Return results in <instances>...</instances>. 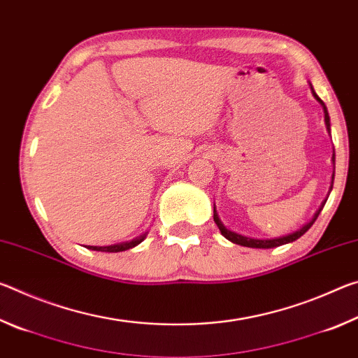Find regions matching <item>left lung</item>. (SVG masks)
<instances>
[{
    "mask_svg": "<svg viewBox=\"0 0 358 358\" xmlns=\"http://www.w3.org/2000/svg\"><path fill=\"white\" fill-rule=\"evenodd\" d=\"M311 92H313L314 98H316V101H317L319 104L322 106V108H324L325 126H327V131H329V134H330V117H329V112H327V107H325V104L322 102V99H320L319 96L316 94V92H314L313 87H311ZM331 161H333V173H331V183H330L329 194H330L331 187H333V180H335V153H333V156H331ZM329 194H327L325 201H324L322 203H320V207L317 208V211H316V213H314V216L311 217L310 221H308L306 224H303V226H301L300 229H296L295 232H290V234H287V235H282V237H275V238H251V237H245V235L235 234V232H232V230H229V229L221 222L220 216H217V213H216V207H215V205H213V220H215V222H216V226L220 227L222 237H226L229 241H232V243L240 245V246H246V248H262V250H268V248H276V246H281V245H286V243H292V241H295L296 238H300L303 234L308 232V229H310V227L313 226L314 221L317 220L319 213H320V211H322L324 205H325V202H327V199H329Z\"/></svg>",
    "mask_w": 358,
    "mask_h": 358,
    "instance_id": "left-lung-1",
    "label": "left lung"
}]
</instances>
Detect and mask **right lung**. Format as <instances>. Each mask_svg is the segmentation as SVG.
Masks as SVG:
<instances>
[{"label":"right lung","mask_w":358,"mask_h":358,"mask_svg":"<svg viewBox=\"0 0 358 358\" xmlns=\"http://www.w3.org/2000/svg\"><path fill=\"white\" fill-rule=\"evenodd\" d=\"M148 232H143L142 235H138V237L132 238L129 241H121V243H115V245H108V246H90L88 250H93V251H101V252H120V251H126V250H131V248H134L137 245H141L142 241L147 238Z\"/></svg>","instance_id":"add662e5"}]
</instances>
